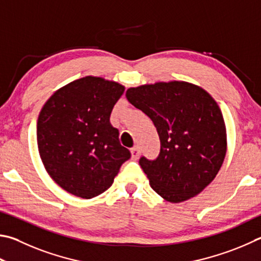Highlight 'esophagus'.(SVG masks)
<instances>
[{
  "label": "esophagus",
  "mask_w": 261,
  "mask_h": 261,
  "mask_svg": "<svg viewBox=\"0 0 261 261\" xmlns=\"http://www.w3.org/2000/svg\"><path fill=\"white\" fill-rule=\"evenodd\" d=\"M140 156V149H139V147L138 146H136V147H134V148L131 149V159L132 160H137Z\"/></svg>",
  "instance_id": "esophagus-1"
}]
</instances>
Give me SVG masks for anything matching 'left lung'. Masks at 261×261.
<instances>
[{
    "label": "left lung",
    "mask_w": 261,
    "mask_h": 261,
    "mask_svg": "<svg viewBox=\"0 0 261 261\" xmlns=\"http://www.w3.org/2000/svg\"><path fill=\"white\" fill-rule=\"evenodd\" d=\"M126 99L153 121L161 140L159 158H141L150 187L171 203L196 196L224 163V116L209 92L185 81L156 82L126 90Z\"/></svg>",
    "instance_id": "left-lung-1"
}]
</instances>
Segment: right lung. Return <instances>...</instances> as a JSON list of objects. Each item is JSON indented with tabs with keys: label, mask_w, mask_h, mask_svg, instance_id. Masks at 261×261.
I'll use <instances>...</instances> for the list:
<instances>
[{
	"label": "right lung",
	"mask_w": 261,
	"mask_h": 261,
	"mask_svg": "<svg viewBox=\"0 0 261 261\" xmlns=\"http://www.w3.org/2000/svg\"><path fill=\"white\" fill-rule=\"evenodd\" d=\"M124 85L84 76L64 85L42 107L37 147L46 172L72 195L98 196L112 186L130 151L110 122Z\"/></svg>",
	"instance_id": "obj_1"
}]
</instances>
